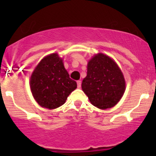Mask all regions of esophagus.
Segmentation results:
<instances>
[{"label": "esophagus", "instance_id": "34e87169", "mask_svg": "<svg viewBox=\"0 0 156 156\" xmlns=\"http://www.w3.org/2000/svg\"><path fill=\"white\" fill-rule=\"evenodd\" d=\"M77 87H78L79 88L81 87V81L80 80L77 81Z\"/></svg>", "mask_w": 156, "mask_h": 156}]
</instances>
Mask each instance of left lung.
Returning <instances> with one entry per match:
<instances>
[{
	"label": "left lung",
	"mask_w": 156,
	"mask_h": 156,
	"mask_svg": "<svg viewBox=\"0 0 156 156\" xmlns=\"http://www.w3.org/2000/svg\"><path fill=\"white\" fill-rule=\"evenodd\" d=\"M82 89L93 105L106 109L113 107L121 99L125 91V80L116 63L99 53L88 62Z\"/></svg>",
	"instance_id": "obj_1"
}]
</instances>
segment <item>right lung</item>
I'll use <instances>...</instances> for the list:
<instances>
[{"label":"right lung","instance_id":"right-lung-1","mask_svg":"<svg viewBox=\"0 0 156 156\" xmlns=\"http://www.w3.org/2000/svg\"><path fill=\"white\" fill-rule=\"evenodd\" d=\"M76 87V82L70 78L58 54L44 58L30 79V89L35 100L49 109L62 105Z\"/></svg>","mask_w":156,"mask_h":156}]
</instances>
